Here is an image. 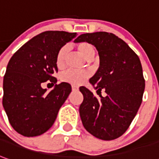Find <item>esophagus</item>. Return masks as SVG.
Segmentation results:
<instances>
[{
  "label": "esophagus",
  "instance_id": "esophagus-1",
  "mask_svg": "<svg viewBox=\"0 0 159 159\" xmlns=\"http://www.w3.org/2000/svg\"><path fill=\"white\" fill-rule=\"evenodd\" d=\"M72 90L73 91H78L79 90V87L76 86H72Z\"/></svg>",
  "mask_w": 159,
  "mask_h": 159
}]
</instances>
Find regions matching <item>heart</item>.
Segmentation results:
<instances>
[{
	"instance_id": "heart-1",
	"label": "heart",
	"mask_w": 159,
	"mask_h": 159,
	"mask_svg": "<svg viewBox=\"0 0 159 159\" xmlns=\"http://www.w3.org/2000/svg\"><path fill=\"white\" fill-rule=\"evenodd\" d=\"M78 52L81 54L86 60H91L95 54L94 48L87 42H80L77 45ZM68 52L67 47H62L58 51L56 55V66L58 68H63L65 66L66 56ZM90 77V73L88 71H75L72 69L66 70L61 74V79L62 81L66 82L72 85H81Z\"/></svg>"
}]
</instances>
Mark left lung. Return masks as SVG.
Listing matches in <instances>:
<instances>
[{"label": "left lung", "mask_w": 159, "mask_h": 159, "mask_svg": "<svg viewBox=\"0 0 159 159\" xmlns=\"http://www.w3.org/2000/svg\"><path fill=\"white\" fill-rule=\"evenodd\" d=\"M74 42H87L96 48L99 67L89 82L98 94L101 90L107 93L97 98L86 87H80L84 97L80 107L82 124L99 139H115L127 130L142 103L144 80L139 58L111 33L84 34Z\"/></svg>", "instance_id": "1"}]
</instances>
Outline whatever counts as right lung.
Returning a JSON list of instances; mask_svg holds the SVG:
<instances>
[{
	"mask_svg": "<svg viewBox=\"0 0 159 159\" xmlns=\"http://www.w3.org/2000/svg\"><path fill=\"white\" fill-rule=\"evenodd\" d=\"M77 36L76 33L46 31L34 36L12 56L3 79L2 105L9 123L25 137L43 134L52 127L59 110L72 91L68 83L57 85L58 51ZM56 86L46 93L42 84Z\"/></svg>",
	"mask_w": 159,
	"mask_h": 159,
	"instance_id": "1",
	"label": "right lung"
}]
</instances>
